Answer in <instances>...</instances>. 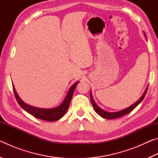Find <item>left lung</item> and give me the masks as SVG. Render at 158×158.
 Segmentation results:
<instances>
[{
  "instance_id": "obj_1",
  "label": "left lung",
  "mask_w": 158,
  "mask_h": 158,
  "mask_svg": "<svg viewBox=\"0 0 158 158\" xmlns=\"http://www.w3.org/2000/svg\"><path fill=\"white\" fill-rule=\"evenodd\" d=\"M147 90H148V88H147L146 90H145V92H144L143 95L141 96L139 100L137 102H136L135 104H133L132 105H131L130 107L126 108L125 109H123V110L118 111V112H106L105 111L102 110V109H100L97 105H96L94 100H93L91 93H90V100H91L92 105L93 106V108H94L95 111L97 112V113L100 115V116L104 118H106V119H114V118H117L121 117L123 116H125V115L129 114L130 112L132 111L133 109H135L136 106H137L143 100V98H144V97H145V95L147 93Z\"/></svg>"
}]
</instances>
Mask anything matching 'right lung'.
Instances as JSON below:
<instances>
[{"label":"right lung","instance_id":"1","mask_svg":"<svg viewBox=\"0 0 158 158\" xmlns=\"http://www.w3.org/2000/svg\"><path fill=\"white\" fill-rule=\"evenodd\" d=\"M79 81L76 82L75 84H74L72 85L70 89H69V91L67 94L65 100L61 104L57 107L53 108V109H40V108H37L34 107L26 104L24 102H23L21 100V98L19 97L18 94L17 93V91L15 90V89L14 87V85L12 84L13 87V91H14L15 98L17 100L19 105L22 109H24L26 111H27L28 113L31 114L32 116L37 118L44 120V121H56L61 118L66 113L67 110L68 109V107L70 104V101L72 97L74 91V89L77 86V85L78 84Z\"/></svg>","mask_w":158,"mask_h":158}]
</instances>
